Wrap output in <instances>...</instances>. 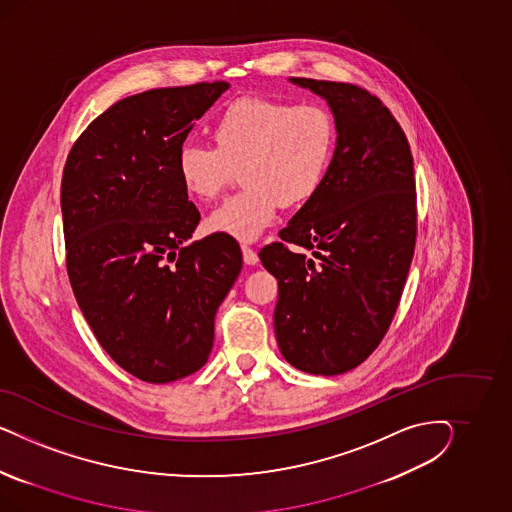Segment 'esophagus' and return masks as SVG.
Instances as JSON below:
<instances>
[{"label":"esophagus","instance_id":"34e87169","mask_svg":"<svg viewBox=\"0 0 512 512\" xmlns=\"http://www.w3.org/2000/svg\"><path fill=\"white\" fill-rule=\"evenodd\" d=\"M242 255H244V263L249 264V266L259 263L257 253L253 249L248 248V246H242Z\"/></svg>","mask_w":512,"mask_h":512}]
</instances>
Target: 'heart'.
<instances>
[{
  "label": "heart",
  "mask_w": 512,
  "mask_h": 512,
  "mask_svg": "<svg viewBox=\"0 0 512 512\" xmlns=\"http://www.w3.org/2000/svg\"><path fill=\"white\" fill-rule=\"evenodd\" d=\"M214 146L184 144L176 171L195 201H212L242 172L244 189L206 217V231L251 242L274 223L279 204L298 208L323 187L336 150L332 114L315 103L240 97L212 125Z\"/></svg>",
  "instance_id": "obj_1"
}]
</instances>
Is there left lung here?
I'll return each instance as SVG.
<instances>
[{
    "mask_svg": "<svg viewBox=\"0 0 512 512\" xmlns=\"http://www.w3.org/2000/svg\"><path fill=\"white\" fill-rule=\"evenodd\" d=\"M289 80L328 103L336 150L319 193L259 259L278 279L274 328L283 358L300 372L340 375L372 355L402 298L417 238L413 155L372 93L345 82Z\"/></svg>",
    "mask_w": 512,
    "mask_h": 512,
    "instance_id": "left-lung-1",
    "label": "left lung"
}]
</instances>
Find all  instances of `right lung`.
<instances>
[{
    "label": "right lung",
    "instance_id": "right-lung-1",
    "mask_svg": "<svg viewBox=\"0 0 512 512\" xmlns=\"http://www.w3.org/2000/svg\"><path fill=\"white\" fill-rule=\"evenodd\" d=\"M229 82L137 93L97 116L62 178L67 274L110 358L146 383L201 370L219 304L242 270L229 236L187 242L201 214L178 178V152Z\"/></svg>",
    "mask_w": 512,
    "mask_h": 512
}]
</instances>
